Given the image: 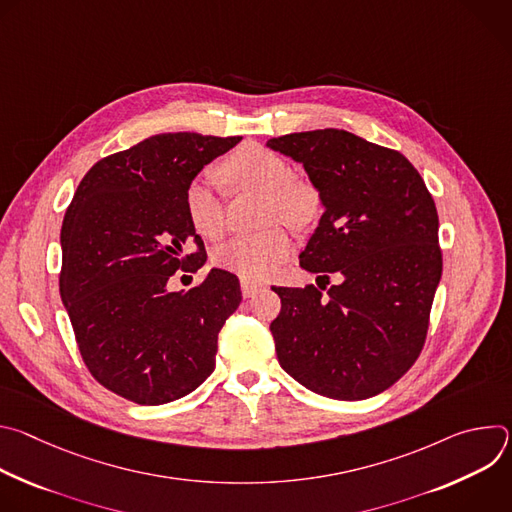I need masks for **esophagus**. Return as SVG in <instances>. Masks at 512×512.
I'll use <instances>...</instances> for the list:
<instances>
[{"label": "esophagus", "mask_w": 512, "mask_h": 512, "mask_svg": "<svg viewBox=\"0 0 512 512\" xmlns=\"http://www.w3.org/2000/svg\"><path fill=\"white\" fill-rule=\"evenodd\" d=\"M265 285L253 279H241V291H243V298H253L259 291H263Z\"/></svg>", "instance_id": "1"}]
</instances>
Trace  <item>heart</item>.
Wrapping results in <instances>:
<instances>
[{"mask_svg":"<svg viewBox=\"0 0 512 512\" xmlns=\"http://www.w3.org/2000/svg\"><path fill=\"white\" fill-rule=\"evenodd\" d=\"M221 178L233 190L263 192V223H287L304 227L318 208L316 188L291 174L289 162L261 143H243L218 168ZM184 210L190 227L204 239L216 241L225 235V200L208 176L194 178L184 192ZM294 243L281 227L257 235L233 239L214 255L218 267L243 279H265L289 257Z\"/></svg>","mask_w":512,"mask_h":512,"instance_id":"obj_1","label":"heart"}]
</instances>
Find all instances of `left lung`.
Wrapping results in <instances>:
<instances>
[{"mask_svg":"<svg viewBox=\"0 0 512 512\" xmlns=\"http://www.w3.org/2000/svg\"><path fill=\"white\" fill-rule=\"evenodd\" d=\"M304 164L324 214L300 265L332 285L273 287L281 369L310 391L358 401L383 393L417 360L442 277L435 202L413 164L344 129L273 137Z\"/></svg>","mask_w":512,"mask_h":512,"instance_id":"8db88e82","label":"left lung"}]
</instances>
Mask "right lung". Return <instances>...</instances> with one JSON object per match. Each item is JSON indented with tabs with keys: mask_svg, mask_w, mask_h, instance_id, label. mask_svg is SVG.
<instances>
[{
	"mask_svg": "<svg viewBox=\"0 0 512 512\" xmlns=\"http://www.w3.org/2000/svg\"><path fill=\"white\" fill-rule=\"evenodd\" d=\"M239 141L148 137L99 160L66 208L60 296L89 373L127 401H176L214 371L218 332L241 304L239 279L212 269L188 291H168V279L206 261L186 186ZM190 242L194 254L185 253Z\"/></svg>",
	"mask_w": 512,
	"mask_h": 512,
	"instance_id": "right-lung-1",
	"label": "right lung"
}]
</instances>
